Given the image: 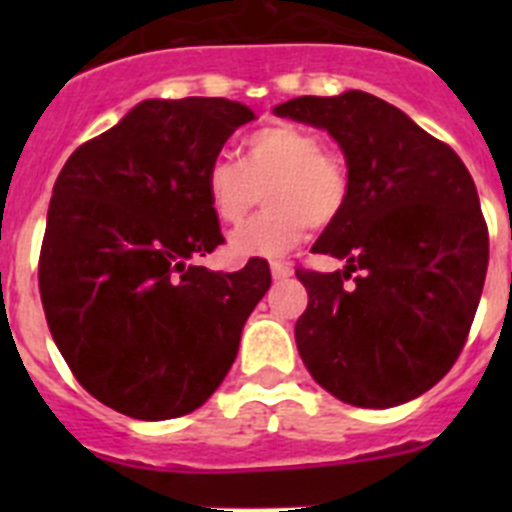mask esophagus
I'll return each instance as SVG.
<instances>
[{
	"instance_id": "1",
	"label": "esophagus",
	"mask_w": 512,
	"mask_h": 512,
	"mask_svg": "<svg viewBox=\"0 0 512 512\" xmlns=\"http://www.w3.org/2000/svg\"><path fill=\"white\" fill-rule=\"evenodd\" d=\"M271 277L274 279L292 277V266L284 264V261H271Z\"/></svg>"
}]
</instances>
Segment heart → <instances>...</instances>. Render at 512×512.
I'll return each mask as SVG.
<instances>
[{
    "mask_svg": "<svg viewBox=\"0 0 512 512\" xmlns=\"http://www.w3.org/2000/svg\"><path fill=\"white\" fill-rule=\"evenodd\" d=\"M266 194V210L230 238L235 256H284L343 215L351 174L318 133L274 122L243 140V158L215 156L205 169L210 210L223 225H241Z\"/></svg>",
    "mask_w": 512,
    "mask_h": 512,
    "instance_id": "obj_1",
    "label": "heart"
}]
</instances>
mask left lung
Returning a JSON list of instances; mask_svg holds the SVG:
<instances>
[{"instance_id":"1","label":"left lung","mask_w":512,"mask_h":512,"mask_svg":"<svg viewBox=\"0 0 512 512\" xmlns=\"http://www.w3.org/2000/svg\"><path fill=\"white\" fill-rule=\"evenodd\" d=\"M274 112L328 130L351 174L346 210L312 246L346 269L295 271L307 289L295 325L307 372L356 408L423 395L459 359L490 261L467 166L374 94L297 97Z\"/></svg>"}]
</instances>
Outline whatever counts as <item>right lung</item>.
<instances>
[{"instance_id": "right-lung-1", "label": "right lung", "mask_w": 512, "mask_h": 512, "mask_svg": "<svg viewBox=\"0 0 512 512\" xmlns=\"http://www.w3.org/2000/svg\"><path fill=\"white\" fill-rule=\"evenodd\" d=\"M251 120L223 97L146 99L58 174L40 300L76 382L117 413L169 420L205 405L269 289L264 259L200 266L225 243L205 169Z\"/></svg>"}]
</instances>
